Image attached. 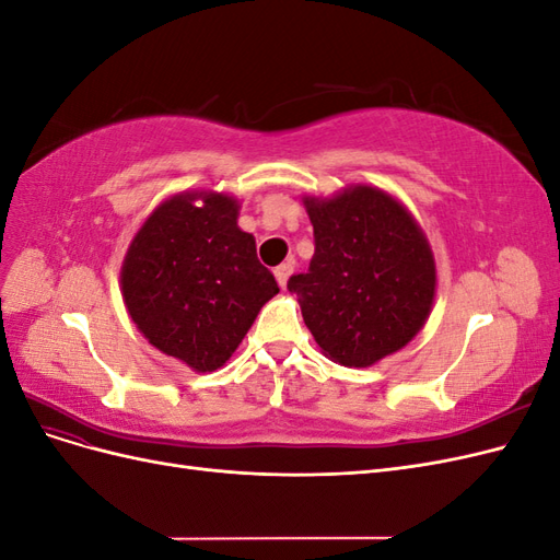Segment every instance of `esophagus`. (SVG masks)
I'll list each match as a JSON object with an SVG mask.
<instances>
[{"label":"esophagus","instance_id":"1","mask_svg":"<svg viewBox=\"0 0 560 560\" xmlns=\"http://www.w3.org/2000/svg\"><path fill=\"white\" fill-rule=\"evenodd\" d=\"M292 270H294V261L290 259V261H284V264H280L278 268H276V280H278V284L282 287H287V280H290V276H292Z\"/></svg>","mask_w":560,"mask_h":560}]
</instances>
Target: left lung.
<instances>
[{"label": "left lung", "mask_w": 560, "mask_h": 560, "mask_svg": "<svg viewBox=\"0 0 560 560\" xmlns=\"http://www.w3.org/2000/svg\"><path fill=\"white\" fill-rule=\"evenodd\" d=\"M315 254L287 290L327 358L371 366L425 325L436 270L430 245L401 202L374 186L306 198Z\"/></svg>", "instance_id": "1"}]
</instances>
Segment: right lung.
<instances>
[{
    "label": "right lung",
    "mask_w": 560,
    "mask_h": 560,
    "mask_svg": "<svg viewBox=\"0 0 560 560\" xmlns=\"http://www.w3.org/2000/svg\"><path fill=\"white\" fill-rule=\"evenodd\" d=\"M121 287L149 343L196 371L222 366L280 292L254 235L238 229V202L224 194L161 202L130 243Z\"/></svg>",
    "instance_id": "obj_1"
}]
</instances>
